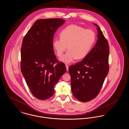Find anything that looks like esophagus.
Returning a JSON list of instances; mask_svg holds the SVG:
<instances>
[{
	"mask_svg": "<svg viewBox=\"0 0 129 129\" xmlns=\"http://www.w3.org/2000/svg\"><path fill=\"white\" fill-rule=\"evenodd\" d=\"M66 70H67V71H68V70H69V66H68V65H66Z\"/></svg>",
	"mask_w": 129,
	"mask_h": 129,
	"instance_id": "1",
	"label": "esophagus"
}]
</instances>
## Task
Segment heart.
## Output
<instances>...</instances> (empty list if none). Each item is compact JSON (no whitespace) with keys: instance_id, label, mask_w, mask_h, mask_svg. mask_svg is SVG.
<instances>
[{"instance_id":"1","label":"heart","mask_w":129,"mask_h":129,"mask_svg":"<svg viewBox=\"0 0 129 129\" xmlns=\"http://www.w3.org/2000/svg\"><path fill=\"white\" fill-rule=\"evenodd\" d=\"M60 39L55 38L53 46L60 57L68 48L67 52L60 58V61L69 64L76 59L86 57L95 42V34L91 29L76 25H68L60 32Z\"/></svg>"}]
</instances>
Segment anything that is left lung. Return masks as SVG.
Segmentation results:
<instances>
[{"label": "left lung", "mask_w": 129, "mask_h": 129, "mask_svg": "<svg viewBox=\"0 0 129 129\" xmlns=\"http://www.w3.org/2000/svg\"><path fill=\"white\" fill-rule=\"evenodd\" d=\"M93 24L97 27L96 43L86 57L69 69L72 93L83 102L90 101L98 95L109 71L108 43L100 27Z\"/></svg>", "instance_id": "obj_1"}]
</instances>
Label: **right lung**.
Listing matches in <instances>:
<instances>
[{
  "label": "right lung",
  "instance_id": "right-lung-1",
  "mask_svg": "<svg viewBox=\"0 0 129 129\" xmlns=\"http://www.w3.org/2000/svg\"><path fill=\"white\" fill-rule=\"evenodd\" d=\"M65 22L61 19H39L23 39L21 70L32 94L38 99L52 97L56 84L66 71L65 64L57 61L53 46L54 33Z\"/></svg>",
  "mask_w": 129,
  "mask_h": 129
}]
</instances>
